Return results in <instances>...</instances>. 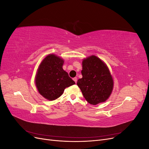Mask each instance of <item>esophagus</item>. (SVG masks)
<instances>
[{"label":"esophagus","mask_w":149,"mask_h":149,"mask_svg":"<svg viewBox=\"0 0 149 149\" xmlns=\"http://www.w3.org/2000/svg\"><path fill=\"white\" fill-rule=\"evenodd\" d=\"M73 80H74V81L76 83H77V78H76V77L74 78H73Z\"/></svg>","instance_id":"obj_1"}]
</instances>
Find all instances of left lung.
Wrapping results in <instances>:
<instances>
[{
    "label": "left lung",
    "instance_id": "left-lung-1",
    "mask_svg": "<svg viewBox=\"0 0 149 149\" xmlns=\"http://www.w3.org/2000/svg\"><path fill=\"white\" fill-rule=\"evenodd\" d=\"M82 63L83 78L78 80L77 85L85 100L93 105L106 101L113 89V79L108 68L94 55L86 58Z\"/></svg>",
    "mask_w": 149,
    "mask_h": 149
}]
</instances>
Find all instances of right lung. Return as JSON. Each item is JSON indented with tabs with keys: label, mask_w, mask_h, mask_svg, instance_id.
Segmentation results:
<instances>
[{
	"label": "right lung",
	"mask_w": 149,
	"mask_h": 149,
	"mask_svg": "<svg viewBox=\"0 0 149 149\" xmlns=\"http://www.w3.org/2000/svg\"><path fill=\"white\" fill-rule=\"evenodd\" d=\"M63 63L61 58L51 54L44 58L38 68L36 86L39 93L49 101L58 98L66 88L75 84L63 69Z\"/></svg>",
	"instance_id": "right-lung-1"
}]
</instances>
